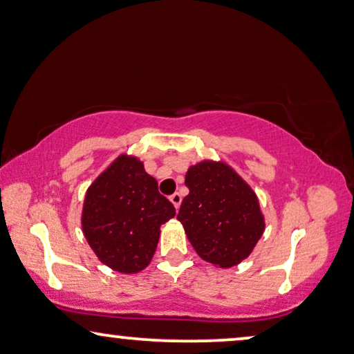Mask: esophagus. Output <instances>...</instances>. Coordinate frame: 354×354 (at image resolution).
Here are the masks:
<instances>
[{
    "instance_id": "1",
    "label": "esophagus",
    "mask_w": 354,
    "mask_h": 354,
    "mask_svg": "<svg viewBox=\"0 0 354 354\" xmlns=\"http://www.w3.org/2000/svg\"><path fill=\"white\" fill-rule=\"evenodd\" d=\"M171 201H172V205L176 206V209H178V208H180V203H182V195L180 194L171 195Z\"/></svg>"
}]
</instances>
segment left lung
<instances>
[{
	"mask_svg": "<svg viewBox=\"0 0 354 354\" xmlns=\"http://www.w3.org/2000/svg\"><path fill=\"white\" fill-rule=\"evenodd\" d=\"M177 219L201 259L231 268L252 254L265 231L257 194L229 164L203 159L188 167Z\"/></svg>",
	"mask_w": 354,
	"mask_h": 354,
	"instance_id": "obj_1",
	"label": "left lung"
}]
</instances>
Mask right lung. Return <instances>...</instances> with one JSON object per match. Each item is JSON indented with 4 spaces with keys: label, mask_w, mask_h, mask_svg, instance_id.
I'll return each mask as SVG.
<instances>
[{
    "label": "right lung",
    "mask_w": 354,
    "mask_h": 354,
    "mask_svg": "<svg viewBox=\"0 0 354 354\" xmlns=\"http://www.w3.org/2000/svg\"><path fill=\"white\" fill-rule=\"evenodd\" d=\"M174 216L176 208L159 194L143 160L123 153L86 190L81 227L104 265L135 274L148 267L160 226Z\"/></svg>",
    "instance_id": "add662e5"
}]
</instances>
